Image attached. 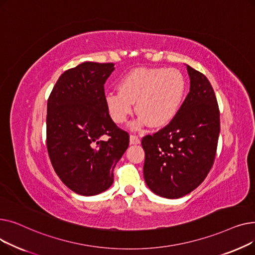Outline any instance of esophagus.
<instances>
[{
  "label": "esophagus",
  "instance_id": "34e87169",
  "mask_svg": "<svg viewBox=\"0 0 255 255\" xmlns=\"http://www.w3.org/2000/svg\"><path fill=\"white\" fill-rule=\"evenodd\" d=\"M130 143L131 144H138V143H140V138L137 135L131 134L130 135Z\"/></svg>",
  "mask_w": 255,
  "mask_h": 255
}]
</instances>
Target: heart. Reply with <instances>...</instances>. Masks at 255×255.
<instances>
[{"instance_id": "b5f03b06", "label": "heart", "mask_w": 255, "mask_h": 255, "mask_svg": "<svg viewBox=\"0 0 255 255\" xmlns=\"http://www.w3.org/2000/svg\"><path fill=\"white\" fill-rule=\"evenodd\" d=\"M119 91L105 95L107 112L116 124L126 122L136 102L135 109L140 116L132 129H140L148 123L153 128H161L178 114L186 82L177 69L138 68L120 80Z\"/></svg>"}]
</instances>
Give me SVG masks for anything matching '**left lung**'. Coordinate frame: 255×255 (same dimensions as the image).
Instances as JSON below:
<instances>
[{
    "label": "left lung",
    "mask_w": 255,
    "mask_h": 255,
    "mask_svg": "<svg viewBox=\"0 0 255 255\" xmlns=\"http://www.w3.org/2000/svg\"><path fill=\"white\" fill-rule=\"evenodd\" d=\"M190 91L176 117L141 144L143 177L159 196L179 198L193 191L208 176L215 160L220 112L209 79L187 65Z\"/></svg>",
    "instance_id": "left-lung-1"
}]
</instances>
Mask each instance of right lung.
<instances>
[{"mask_svg":"<svg viewBox=\"0 0 255 255\" xmlns=\"http://www.w3.org/2000/svg\"><path fill=\"white\" fill-rule=\"evenodd\" d=\"M114 70L113 63L79 64L59 77L47 100L50 162L61 181L80 195L110 188L114 168L129 145V134L115 124L105 105L104 84Z\"/></svg>","mask_w":255,"mask_h":255,"instance_id":"1","label":"right lung"}]
</instances>
